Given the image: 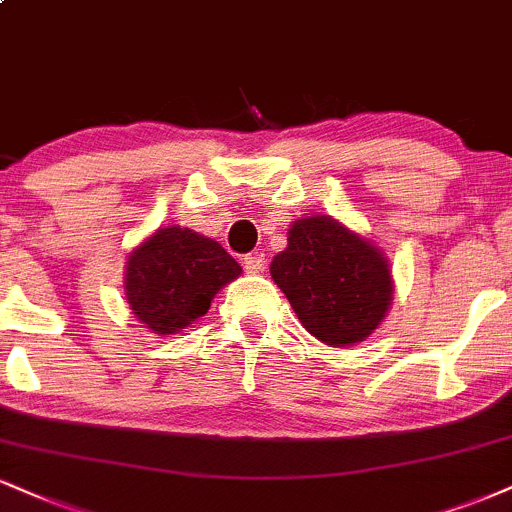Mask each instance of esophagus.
<instances>
[{
  "instance_id": "obj_1",
  "label": "esophagus",
  "mask_w": 512,
  "mask_h": 512,
  "mask_svg": "<svg viewBox=\"0 0 512 512\" xmlns=\"http://www.w3.org/2000/svg\"><path fill=\"white\" fill-rule=\"evenodd\" d=\"M243 267L248 274H260L264 269V255L262 252H250L243 257Z\"/></svg>"
}]
</instances>
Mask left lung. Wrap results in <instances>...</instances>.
I'll return each instance as SVG.
<instances>
[{"instance_id": "left-lung-1", "label": "left lung", "mask_w": 512, "mask_h": 512, "mask_svg": "<svg viewBox=\"0 0 512 512\" xmlns=\"http://www.w3.org/2000/svg\"><path fill=\"white\" fill-rule=\"evenodd\" d=\"M269 269L300 324L331 348L365 341L393 300L389 260L326 214L293 221Z\"/></svg>"}]
</instances>
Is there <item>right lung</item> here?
I'll return each mask as SVG.
<instances>
[{"label":"right lung","instance_id":"obj_1","mask_svg":"<svg viewBox=\"0 0 512 512\" xmlns=\"http://www.w3.org/2000/svg\"><path fill=\"white\" fill-rule=\"evenodd\" d=\"M240 272V264L217 240L166 226L128 255L126 300L140 324L152 334L169 336L207 315L219 288Z\"/></svg>","mask_w":512,"mask_h":512}]
</instances>
